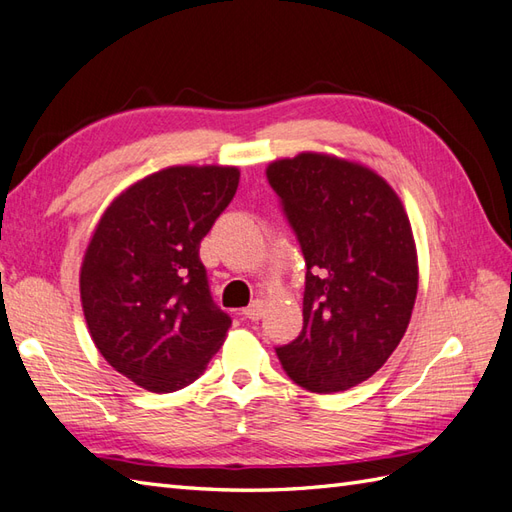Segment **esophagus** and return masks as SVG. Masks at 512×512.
Here are the masks:
<instances>
[{
    "label": "esophagus",
    "mask_w": 512,
    "mask_h": 512,
    "mask_svg": "<svg viewBox=\"0 0 512 512\" xmlns=\"http://www.w3.org/2000/svg\"><path fill=\"white\" fill-rule=\"evenodd\" d=\"M264 312H266V305H264V301H259V299H257V301H253L251 305H248L242 314H244L248 320H259L261 316H264Z\"/></svg>",
    "instance_id": "1"
}]
</instances>
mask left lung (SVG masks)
Listing matches in <instances>:
<instances>
[{
  "instance_id": "8db88e82",
  "label": "left lung",
  "mask_w": 512,
  "mask_h": 512,
  "mask_svg": "<svg viewBox=\"0 0 512 512\" xmlns=\"http://www.w3.org/2000/svg\"><path fill=\"white\" fill-rule=\"evenodd\" d=\"M266 174L307 266L303 331L277 358L312 392L358 386L410 323L419 288L410 220L392 187L360 163L301 152Z\"/></svg>"
}]
</instances>
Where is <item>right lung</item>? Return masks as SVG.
I'll return each instance as SVG.
<instances>
[{
    "label": "right lung",
    "mask_w": 512,
    "mask_h": 512,
    "mask_svg": "<svg viewBox=\"0 0 512 512\" xmlns=\"http://www.w3.org/2000/svg\"><path fill=\"white\" fill-rule=\"evenodd\" d=\"M237 183V168L174 165L130 185L93 231L80 268L89 334L117 373L150 392L196 382L231 327L198 251Z\"/></svg>",
    "instance_id": "right-lung-1"
}]
</instances>
